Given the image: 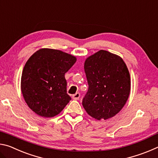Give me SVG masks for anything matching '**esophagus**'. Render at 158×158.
Masks as SVG:
<instances>
[{
  "label": "esophagus",
  "instance_id": "1",
  "mask_svg": "<svg viewBox=\"0 0 158 158\" xmlns=\"http://www.w3.org/2000/svg\"><path fill=\"white\" fill-rule=\"evenodd\" d=\"M79 98H80V93H75V94L73 95V98L74 99V100H79Z\"/></svg>",
  "mask_w": 158,
  "mask_h": 158
}]
</instances>
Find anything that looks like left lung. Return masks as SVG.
<instances>
[{
    "instance_id": "1",
    "label": "left lung",
    "mask_w": 158,
    "mask_h": 158,
    "mask_svg": "<svg viewBox=\"0 0 158 158\" xmlns=\"http://www.w3.org/2000/svg\"><path fill=\"white\" fill-rule=\"evenodd\" d=\"M89 89L82 105L90 116L106 120L121 110L129 97L130 77L118 56L100 50L84 63Z\"/></svg>"
}]
</instances>
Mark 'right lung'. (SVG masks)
I'll list each match as a JSON object with an SVG mask.
<instances>
[{"label": "right lung", "instance_id": "right-lung-1", "mask_svg": "<svg viewBox=\"0 0 158 158\" xmlns=\"http://www.w3.org/2000/svg\"><path fill=\"white\" fill-rule=\"evenodd\" d=\"M76 58L60 50L41 49L23 68L21 89L28 106L39 116H56L71 100L67 93L65 74Z\"/></svg>", "mask_w": 158, "mask_h": 158}]
</instances>
